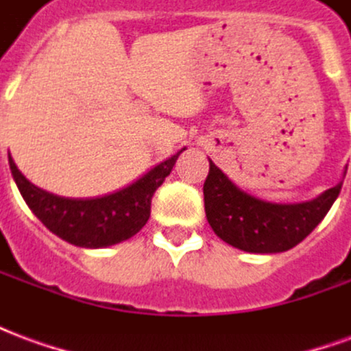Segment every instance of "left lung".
I'll return each mask as SVG.
<instances>
[{"label": "left lung", "mask_w": 351, "mask_h": 351, "mask_svg": "<svg viewBox=\"0 0 351 351\" xmlns=\"http://www.w3.org/2000/svg\"><path fill=\"white\" fill-rule=\"evenodd\" d=\"M340 188L342 182L306 203L276 205L237 188L210 161L203 186L206 220L221 241L239 250L252 254L286 252L306 239L324 220L339 197Z\"/></svg>", "instance_id": "obj_1"}]
</instances>
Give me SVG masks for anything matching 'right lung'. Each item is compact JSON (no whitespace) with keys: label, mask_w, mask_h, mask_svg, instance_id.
Masks as SVG:
<instances>
[{"label":"right lung","mask_w":351,"mask_h":351,"mask_svg":"<svg viewBox=\"0 0 351 351\" xmlns=\"http://www.w3.org/2000/svg\"><path fill=\"white\" fill-rule=\"evenodd\" d=\"M178 154L161 161L128 188L95 199L60 197L37 188L20 173L11 156L9 167L26 205L47 229L80 248H105L128 241L145 228L154 191L173 171Z\"/></svg>","instance_id":"add662e5"}]
</instances>
